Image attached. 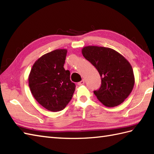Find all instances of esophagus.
<instances>
[{
	"instance_id": "esophagus-1",
	"label": "esophagus",
	"mask_w": 154,
	"mask_h": 154,
	"mask_svg": "<svg viewBox=\"0 0 154 154\" xmlns=\"http://www.w3.org/2000/svg\"><path fill=\"white\" fill-rule=\"evenodd\" d=\"M84 83H85V81L84 79H83L82 81H81L80 82L78 83V85H83Z\"/></svg>"
}]
</instances>
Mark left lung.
I'll list each match as a JSON object with an SVG mask.
<instances>
[{
    "label": "left lung",
    "instance_id": "8db88e82",
    "mask_svg": "<svg viewBox=\"0 0 154 154\" xmlns=\"http://www.w3.org/2000/svg\"><path fill=\"white\" fill-rule=\"evenodd\" d=\"M82 54L99 71L101 85L94 94L100 103L114 107L124 102L134 85V75L131 65L119 52L111 48L86 46Z\"/></svg>",
    "mask_w": 154,
    "mask_h": 154
}]
</instances>
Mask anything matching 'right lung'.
Instances as JSON below:
<instances>
[{
	"label": "right lung",
	"mask_w": 154,
	"mask_h": 154,
	"mask_svg": "<svg viewBox=\"0 0 154 154\" xmlns=\"http://www.w3.org/2000/svg\"><path fill=\"white\" fill-rule=\"evenodd\" d=\"M67 50H55L42 55L32 66L28 77L32 95L48 110L64 109L72 99L75 85L63 65Z\"/></svg>",
	"instance_id": "1"
}]
</instances>
